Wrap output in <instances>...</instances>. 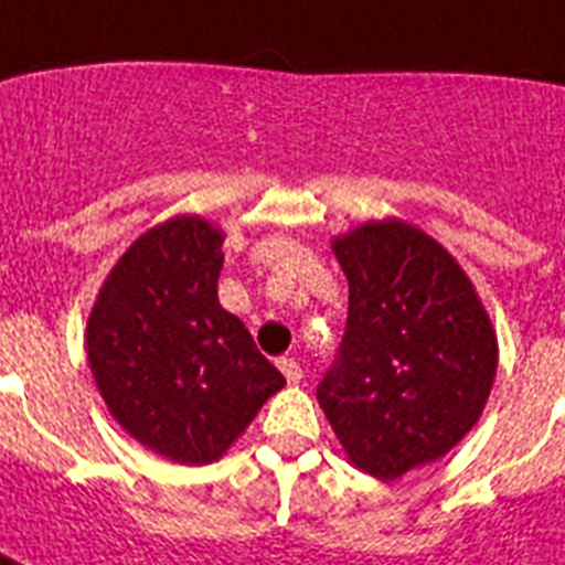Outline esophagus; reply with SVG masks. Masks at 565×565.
Segmentation results:
<instances>
[{"label":"esophagus","instance_id":"34e87169","mask_svg":"<svg viewBox=\"0 0 565 565\" xmlns=\"http://www.w3.org/2000/svg\"><path fill=\"white\" fill-rule=\"evenodd\" d=\"M278 371L284 373V379H287L290 385H298V382H301V376H305L301 364H298L296 359H287V355H284V359H278Z\"/></svg>","mask_w":565,"mask_h":565}]
</instances>
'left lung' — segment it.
I'll list each match as a JSON object with an SVG mask.
<instances>
[{"mask_svg": "<svg viewBox=\"0 0 565 565\" xmlns=\"http://www.w3.org/2000/svg\"><path fill=\"white\" fill-rule=\"evenodd\" d=\"M348 324L316 387L355 468L379 480L445 457L473 428L497 373V339L457 260L402 221L335 238Z\"/></svg>", "mask_w": 565, "mask_h": 565, "instance_id": "8db88e82", "label": "left lung"}]
</instances>
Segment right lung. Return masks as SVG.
I'll return each instance as SVG.
<instances>
[{"mask_svg":"<svg viewBox=\"0 0 565 565\" xmlns=\"http://www.w3.org/2000/svg\"><path fill=\"white\" fill-rule=\"evenodd\" d=\"M224 235L172 217L129 246L88 319V362L111 416L180 466H206L284 387L238 316L217 301Z\"/></svg>","mask_w":565,"mask_h":565,"instance_id":"add662e5","label":"right lung"}]
</instances>
